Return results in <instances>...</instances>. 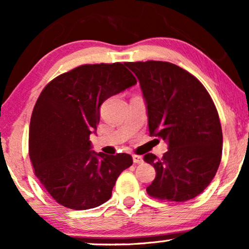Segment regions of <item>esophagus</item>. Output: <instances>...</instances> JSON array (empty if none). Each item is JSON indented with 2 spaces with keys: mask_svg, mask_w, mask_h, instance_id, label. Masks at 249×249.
<instances>
[{
  "mask_svg": "<svg viewBox=\"0 0 249 249\" xmlns=\"http://www.w3.org/2000/svg\"><path fill=\"white\" fill-rule=\"evenodd\" d=\"M132 160H134V163H136V164H141V163L144 162V159L141 155H132Z\"/></svg>",
  "mask_w": 249,
  "mask_h": 249,
  "instance_id": "esophagus-1",
  "label": "esophagus"
}]
</instances>
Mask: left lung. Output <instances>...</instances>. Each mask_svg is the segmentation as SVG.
Here are the masks:
<instances>
[{
  "mask_svg": "<svg viewBox=\"0 0 249 249\" xmlns=\"http://www.w3.org/2000/svg\"><path fill=\"white\" fill-rule=\"evenodd\" d=\"M125 66L139 80L149 135L168 142L162 159L144 156L156 171L147 194L169 202L195 198L212 181L222 156V129L212 98L196 77L173 63Z\"/></svg>",
  "mask_w": 249,
  "mask_h": 249,
  "instance_id": "8db88e82",
  "label": "left lung"
}]
</instances>
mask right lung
Wrapping results in <instances>:
<instances>
[{"label": "right lung", "instance_id": "right-lung-1", "mask_svg": "<svg viewBox=\"0 0 249 249\" xmlns=\"http://www.w3.org/2000/svg\"><path fill=\"white\" fill-rule=\"evenodd\" d=\"M136 84L122 63L85 64L54 78L40 93L30 119L29 158L35 176L62 206L102 205L132 164L125 153L91 151L89 135L100 122L102 103Z\"/></svg>", "mask_w": 249, "mask_h": 249}]
</instances>
